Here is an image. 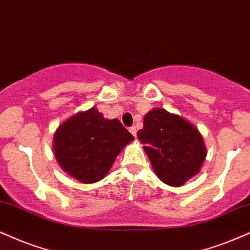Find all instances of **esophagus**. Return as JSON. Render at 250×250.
<instances>
[{
	"instance_id": "esophagus-1",
	"label": "esophagus",
	"mask_w": 250,
	"mask_h": 250,
	"mask_svg": "<svg viewBox=\"0 0 250 250\" xmlns=\"http://www.w3.org/2000/svg\"><path fill=\"white\" fill-rule=\"evenodd\" d=\"M130 132L132 133V135H133V137L137 135V128H135V126H132V127H130Z\"/></svg>"
}]
</instances>
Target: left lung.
Returning a JSON list of instances; mask_svg holds the SVG:
<instances>
[{
  "mask_svg": "<svg viewBox=\"0 0 250 250\" xmlns=\"http://www.w3.org/2000/svg\"><path fill=\"white\" fill-rule=\"evenodd\" d=\"M137 135L156 176L170 187H182L198 174L206 158L199 131L188 120L165 109L149 111Z\"/></svg>",
  "mask_w": 250,
  "mask_h": 250,
  "instance_id": "8db88e82",
  "label": "left lung"
}]
</instances>
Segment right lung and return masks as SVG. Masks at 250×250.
Segmentation results:
<instances>
[{
	"mask_svg": "<svg viewBox=\"0 0 250 250\" xmlns=\"http://www.w3.org/2000/svg\"><path fill=\"white\" fill-rule=\"evenodd\" d=\"M134 140L118 119H106L96 107L79 112L58 127L53 150L61 169L84 184L106 176L118 154Z\"/></svg>",
	"mask_w": 250,
	"mask_h": 250,
	"instance_id": "add662e5",
	"label": "right lung"
}]
</instances>
